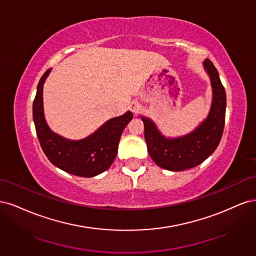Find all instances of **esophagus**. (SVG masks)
Returning <instances> with one entry per match:
<instances>
[{
	"instance_id": "1",
	"label": "esophagus",
	"mask_w": 256,
	"mask_h": 256,
	"mask_svg": "<svg viewBox=\"0 0 256 256\" xmlns=\"http://www.w3.org/2000/svg\"><path fill=\"white\" fill-rule=\"evenodd\" d=\"M138 102H131V104H130V110L132 111V112H136L138 110Z\"/></svg>"
}]
</instances>
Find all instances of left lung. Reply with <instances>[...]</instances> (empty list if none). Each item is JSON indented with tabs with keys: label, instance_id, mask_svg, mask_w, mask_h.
I'll return each instance as SVG.
<instances>
[{
	"label": "left lung",
	"instance_id": "obj_1",
	"mask_svg": "<svg viewBox=\"0 0 256 256\" xmlns=\"http://www.w3.org/2000/svg\"><path fill=\"white\" fill-rule=\"evenodd\" d=\"M203 65L210 78L214 95L210 111L198 127L182 136L166 138L152 120L141 118L150 156L158 166L168 171H184L202 164L218 147L222 138L226 122V90L212 60L206 58Z\"/></svg>",
	"mask_w": 256,
	"mask_h": 256
}]
</instances>
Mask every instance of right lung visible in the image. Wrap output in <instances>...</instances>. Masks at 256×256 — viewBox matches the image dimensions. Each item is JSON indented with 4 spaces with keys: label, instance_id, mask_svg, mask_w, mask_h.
<instances>
[{
    "label": "right lung",
    "instance_id": "obj_1",
    "mask_svg": "<svg viewBox=\"0 0 256 256\" xmlns=\"http://www.w3.org/2000/svg\"><path fill=\"white\" fill-rule=\"evenodd\" d=\"M51 72L44 74L37 85L33 102V120L37 138L46 156L63 171L81 177H92L109 168L118 154L120 136L127 124L132 120L130 111L111 118L94 134L82 140H68L54 134L49 128L44 115L42 88Z\"/></svg>",
    "mask_w": 256,
    "mask_h": 256
}]
</instances>
